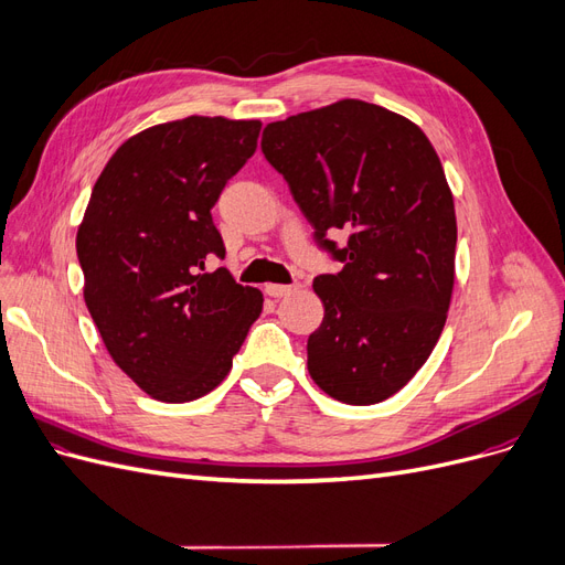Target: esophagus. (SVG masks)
<instances>
[{
  "mask_svg": "<svg viewBox=\"0 0 565 565\" xmlns=\"http://www.w3.org/2000/svg\"><path fill=\"white\" fill-rule=\"evenodd\" d=\"M295 287H297V285H278V282H270V285H266V295L280 299V297H287L289 292H292Z\"/></svg>",
  "mask_w": 565,
  "mask_h": 565,
  "instance_id": "1",
  "label": "esophagus"
}]
</instances>
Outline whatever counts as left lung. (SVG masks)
Masks as SVG:
<instances>
[{"label": "left lung", "instance_id": "left-lung-1", "mask_svg": "<svg viewBox=\"0 0 565 565\" xmlns=\"http://www.w3.org/2000/svg\"><path fill=\"white\" fill-rule=\"evenodd\" d=\"M262 150L344 266L313 280L324 318L306 344L311 377L341 403H382L426 363L450 309L457 221L436 150L409 119L355 98L270 122Z\"/></svg>", "mask_w": 565, "mask_h": 565}]
</instances>
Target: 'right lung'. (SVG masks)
Segmentation results:
<instances>
[{"label": "right lung", "mask_w": 565, "mask_h": 565, "mask_svg": "<svg viewBox=\"0 0 565 565\" xmlns=\"http://www.w3.org/2000/svg\"><path fill=\"white\" fill-rule=\"evenodd\" d=\"M259 119L185 117L115 150L77 231L84 301L113 361L152 398L216 388L264 297L212 259L226 247L212 207L254 156Z\"/></svg>", "instance_id": "add662e5"}]
</instances>
